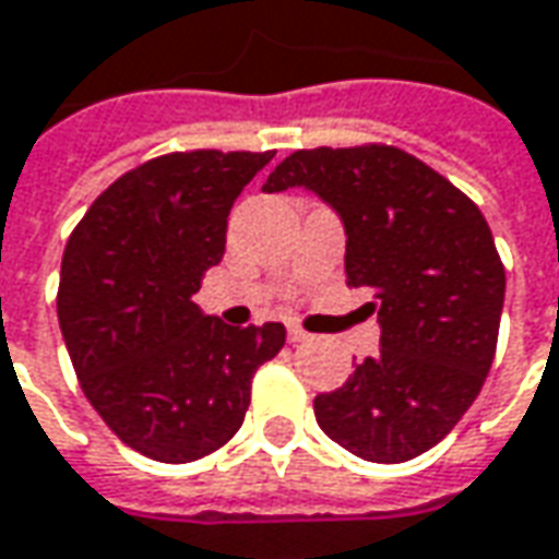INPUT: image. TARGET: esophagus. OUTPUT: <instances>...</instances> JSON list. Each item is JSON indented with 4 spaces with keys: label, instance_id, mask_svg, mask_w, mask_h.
I'll use <instances>...</instances> for the list:
<instances>
[{
    "label": "esophagus",
    "instance_id": "1",
    "mask_svg": "<svg viewBox=\"0 0 559 559\" xmlns=\"http://www.w3.org/2000/svg\"><path fill=\"white\" fill-rule=\"evenodd\" d=\"M287 340H290V343H309L311 340V333L309 330H302L299 328V324H290V328H287Z\"/></svg>",
    "mask_w": 559,
    "mask_h": 559
}]
</instances>
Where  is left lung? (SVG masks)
Returning <instances> with one entry per match:
<instances>
[{"instance_id": "8db88e82", "label": "left lung", "mask_w": 559, "mask_h": 559, "mask_svg": "<svg viewBox=\"0 0 559 559\" xmlns=\"http://www.w3.org/2000/svg\"><path fill=\"white\" fill-rule=\"evenodd\" d=\"M306 186L345 223V284L370 287L382 348L314 397L330 440L367 462H407L447 438L487 382L504 265L480 207L416 155L364 143L296 150L263 192Z\"/></svg>"}]
</instances>
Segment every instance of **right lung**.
<instances>
[{
  "label": "right lung",
  "instance_id": "add662e5",
  "mask_svg": "<svg viewBox=\"0 0 559 559\" xmlns=\"http://www.w3.org/2000/svg\"><path fill=\"white\" fill-rule=\"evenodd\" d=\"M275 152H168L121 174L72 229L57 321L112 435L183 465L235 438L284 324L229 328L192 302L223 260L229 211Z\"/></svg>",
  "mask_w": 559,
  "mask_h": 559
}]
</instances>
